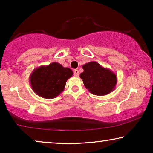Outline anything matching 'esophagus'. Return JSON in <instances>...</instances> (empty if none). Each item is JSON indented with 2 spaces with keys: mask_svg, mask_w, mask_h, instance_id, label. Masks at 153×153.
Here are the masks:
<instances>
[{
  "mask_svg": "<svg viewBox=\"0 0 153 153\" xmlns=\"http://www.w3.org/2000/svg\"><path fill=\"white\" fill-rule=\"evenodd\" d=\"M74 75L75 76H79V70H74Z\"/></svg>",
  "mask_w": 153,
  "mask_h": 153,
  "instance_id": "34e87169",
  "label": "esophagus"
}]
</instances>
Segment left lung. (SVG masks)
Instances as JSON below:
<instances>
[{
	"label": "left lung",
	"mask_w": 153,
	"mask_h": 153,
	"mask_svg": "<svg viewBox=\"0 0 153 153\" xmlns=\"http://www.w3.org/2000/svg\"><path fill=\"white\" fill-rule=\"evenodd\" d=\"M82 68L83 72L80 74V78L90 93L102 96L114 91L117 76L110 69L104 68L95 61L84 64Z\"/></svg>",
	"instance_id": "8db88e82"
}]
</instances>
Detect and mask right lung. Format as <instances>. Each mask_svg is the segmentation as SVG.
Here are the masks:
<instances>
[{"label": "right lung", "instance_id": "1", "mask_svg": "<svg viewBox=\"0 0 153 153\" xmlns=\"http://www.w3.org/2000/svg\"><path fill=\"white\" fill-rule=\"evenodd\" d=\"M72 70L58 62L35 68L29 77L33 91L45 99H53L64 91L66 81L72 76Z\"/></svg>", "mask_w": 153, "mask_h": 153}]
</instances>
